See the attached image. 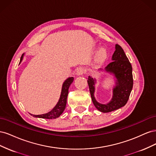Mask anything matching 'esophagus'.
Masks as SVG:
<instances>
[{"instance_id":"1","label":"esophagus","mask_w":156,"mask_h":156,"mask_svg":"<svg viewBox=\"0 0 156 156\" xmlns=\"http://www.w3.org/2000/svg\"><path fill=\"white\" fill-rule=\"evenodd\" d=\"M84 73V69L83 68H79L76 70V75H82Z\"/></svg>"}]
</instances>
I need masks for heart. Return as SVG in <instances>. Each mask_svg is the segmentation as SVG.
Listing matches in <instances>:
<instances>
[{"instance_id": "b5f03b06", "label": "heart", "mask_w": 156, "mask_h": 156, "mask_svg": "<svg viewBox=\"0 0 156 156\" xmlns=\"http://www.w3.org/2000/svg\"><path fill=\"white\" fill-rule=\"evenodd\" d=\"M107 55L108 52L107 49L105 48H101L97 51L94 60L98 64H101L107 59Z\"/></svg>"}]
</instances>
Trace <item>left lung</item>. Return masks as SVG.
Returning a JSON list of instances; mask_svg holds the SVG:
<instances>
[{"instance_id": "1", "label": "left lung", "mask_w": 156, "mask_h": 156, "mask_svg": "<svg viewBox=\"0 0 156 156\" xmlns=\"http://www.w3.org/2000/svg\"><path fill=\"white\" fill-rule=\"evenodd\" d=\"M112 61L104 69L99 71L109 73L115 78V84L112 88V97L109 102L105 104L99 103L94 97L96 80L88 76L87 82L94 106L101 112H109L124 107L133 88V80L132 66L124 50L119 45H115V51L112 56Z\"/></svg>"}]
</instances>
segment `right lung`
<instances>
[{"label":"right lung","mask_w":156,"mask_h":156,"mask_svg":"<svg viewBox=\"0 0 156 156\" xmlns=\"http://www.w3.org/2000/svg\"><path fill=\"white\" fill-rule=\"evenodd\" d=\"M24 55L25 53H23L21 56V62L23 60ZM73 79H74L73 77H68L67 79H66V81L63 83L58 101L57 102V103H56V105L55 106V107L51 111L43 115H32L30 113V115L36 118H41V119H56V118H58L61 115H62V113L65 110L66 105V102H67V97L68 95V89L69 86L71 85V84L73 83Z\"/></svg>","instance_id":"obj_1"}]
</instances>
